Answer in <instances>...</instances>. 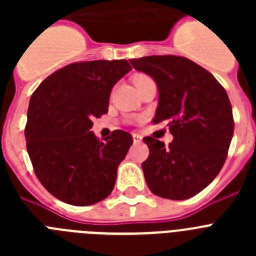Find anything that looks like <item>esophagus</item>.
I'll return each mask as SVG.
<instances>
[{"label":"esophagus","instance_id":"obj_1","mask_svg":"<svg viewBox=\"0 0 256 256\" xmlns=\"http://www.w3.org/2000/svg\"><path fill=\"white\" fill-rule=\"evenodd\" d=\"M133 142H134V144H141V142H142V136L141 134H137V133H134V134H133Z\"/></svg>","mask_w":256,"mask_h":256}]
</instances>
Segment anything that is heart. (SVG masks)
I'll return each instance as SVG.
<instances>
[{
  "instance_id": "obj_1",
  "label": "heart",
  "mask_w": 256,
  "mask_h": 256,
  "mask_svg": "<svg viewBox=\"0 0 256 256\" xmlns=\"http://www.w3.org/2000/svg\"><path fill=\"white\" fill-rule=\"evenodd\" d=\"M144 76H136V78H134V82H136V80H138V79L144 78Z\"/></svg>"
}]
</instances>
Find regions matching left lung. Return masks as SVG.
<instances>
[{"label":"left lung","instance_id":"obj_1","mask_svg":"<svg viewBox=\"0 0 256 256\" xmlns=\"http://www.w3.org/2000/svg\"><path fill=\"white\" fill-rule=\"evenodd\" d=\"M159 90L154 123H166L173 141L144 137L148 158L142 170L156 196L184 200L209 186L227 159L234 115L226 90L212 73L182 56L132 58Z\"/></svg>","mask_w":256,"mask_h":256}]
</instances>
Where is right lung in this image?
<instances>
[{"label":"right lung","instance_id":"add662e5","mask_svg":"<svg viewBox=\"0 0 256 256\" xmlns=\"http://www.w3.org/2000/svg\"><path fill=\"white\" fill-rule=\"evenodd\" d=\"M130 69L126 60L74 62L47 76L32 94L26 150L40 182L58 200L87 206L112 194L133 138L116 130L100 141L92 119L108 112L112 87Z\"/></svg>","mask_w":256,"mask_h":256}]
</instances>
